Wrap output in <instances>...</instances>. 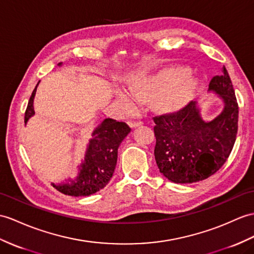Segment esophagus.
Listing matches in <instances>:
<instances>
[{"mask_svg": "<svg viewBox=\"0 0 254 254\" xmlns=\"http://www.w3.org/2000/svg\"><path fill=\"white\" fill-rule=\"evenodd\" d=\"M127 124H128V126L130 127V128H135V127H138V126L142 125V122H133V121H130V122H128Z\"/></svg>", "mask_w": 254, "mask_h": 254, "instance_id": "obj_1", "label": "esophagus"}]
</instances>
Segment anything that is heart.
Wrapping results in <instances>:
<instances>
[{
    "label": "heart",
    "mask_w": 254,
    "mask_h": 254,
    "mask_svg": "<svg viewBox=\"0 0 254 254\" xmlns=\"http://www.w3.org/2000/svg\"><path fill=\"white\" fill-rule=\"evenodd\" d=\"M197 80L188 71L172 70L165 73L159 78H141L131 85V90L137 95L145 96L156 90L154 100L163 108H175L187 101L193 94ZM122 100L126 104L130 103L128 97L121 95Z\"/></svg>",
    "instance_id": "obj_1"
}]
</instances>
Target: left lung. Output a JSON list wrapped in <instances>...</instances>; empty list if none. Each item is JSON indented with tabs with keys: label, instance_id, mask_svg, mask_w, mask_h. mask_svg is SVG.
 Returning <instances> with one entry per match:
<instances>
[{
	"label": "left lung",
	"instance_id": "obj_1",
	"mask_svg": "<svg viewBox=\"0 0 254 254\" xmlns=\"http://www.w3.org/2000/svg\"><path fill=\"white\" fill-rule=\"evenodd\" d=\"M224 100V110L206 123L195 102L175 112L153 117L155 155L159 171L175 183H194L211 177L224 165L238 130V103L225 66L209 83Z\"/></svg>",
	"mask_w": 254,
	"mask_h": 254
}]
</instances>
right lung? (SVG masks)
I'll return each instance as SVG.
<instances>
[{
	"mask_svg": "<svg viewBox=\"0 0 254 254\" xmlns=\"http://www.w3.org/2000/svg\"><path fill=\"white\" fill-rule=\"evenodd\" d=\"M36 87L31 95L24 114V123L34 114L33 99ZM130 132L125 123L106 119L92 133L84 163L80 165L78 177L74 181L63 185H54L60 193L69 196H89L100 190L112 178L117 162V150Z\"/></svg>",
	"mask_w": 254,
	"mask_h": 254,
	"instance_id": "obj_1",
	"label": "right lung"
}]
</instances>
